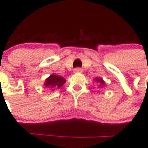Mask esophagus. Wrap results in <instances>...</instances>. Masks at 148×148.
Here are the masks:
<instances>
[{
  "instance_id": "34e87169",
  "label": "esophagus",
  "mask_w": 148,
  "mask_h": 148,
  "mask_svg": "<svg viewBox=\"0 0 148 148\" xmlns=\"http://www.w3.org/2000/svg\"><path fill=\"white\" fill-rule=\"evenodd\" d=\"M83 70L80 67H77V68L74 69V73H82Z\"/></svg>"
}]
</instances>
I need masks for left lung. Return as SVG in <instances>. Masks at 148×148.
<instances>
[{
    "instance_id": "1",
    "label": "left lung",
    "mask_w": 148,
    "mask_h": 148,
    "mask_svg": "<svg viewBox=\"0 0 148 148\" xmlns=\"http://www.w3.org/2000/svg\"><path fill=\"white\" fill-rule=\"evenodd\" d=\"M95 80L96 82H97V83L100 84V85H99V86H104V83H105V82H104V81L102 79V78H96Z\"/></svg>"
}]
</instances>
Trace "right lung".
<instances>
[{
  "label": "right lung",
  "instance_id": "obj_1",
  "mask_svg": "<svg viewBox=\"0 0 148 148\" xmlns=\"http://www.w3.org/2000/svg\"><path fill=\"white\" fill-rule=\"evenodd\" d=\"M66 82L64 78L63 77L59 76L57 75H51L50 77L45 80L44 86L48 89H51L53 90L56 88H59L63 86L64 83Z\"/></svg>",
  "mask_w": 148,
  "mask_h": 148
}]
</instances>
